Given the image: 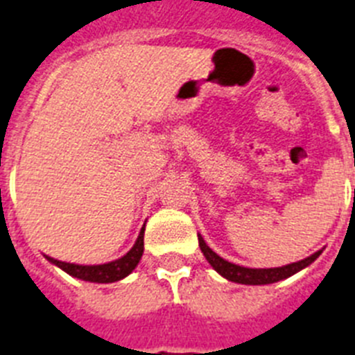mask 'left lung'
Returning <instances> with one entry per match:
<instances>
[{
  "mask_svg": "<svg viewBox=\"0 0 355 355\" xmlns=\"http://www.w3.org/2000/svg\"><path fill=\"white\" fill-rule=\"evenodd\" d=\"M198 243H200V250L203 252L205 259L209 261L212 268H214L221 277H225L230 282H237V284H246V286H264V284H273V282H279V280H284L288 277L295 275L300 270L309 266L311 263H314L316 259L320 257L323 250L314 252L309 257L302 259L298 263L286 264V266L279 268H245L239 266V264L229 263L225 261L223 257L212 252L207 246V243L203 241V237L198 234Z\"/></svg>",
  "mask_w": 355,
  "mask_h": 355,
  "instance_id": "obj_1",
  "label": "left lung"
}]
</instances>
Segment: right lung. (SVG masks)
<instances>
[{"instance_id": "1", "label": "right lung", "mask_w": 355, "mask_h": 355, "mask_svg": "<svg viewBox=\"0 0 355 355\" xmlns=\"http://www.w3.org/2000/svg\"><path fill=\"white\" fill-rule=\"evenodd\" d=\"M144 252V227L141 229L139 236H137V241L132 246L130 250L126 252L123 257L116 259V261H110V263L105 264H73V263H64V261H57L53 257H48L49 263L58 266L60 270H64L66 273H69L71 277L75 279L87 280V282H98V284H110V282H118V280L125 279L126 275H130L132 271L135 270V266L139 264L141 257H143Z\"/></svg>"}]
</instances>
